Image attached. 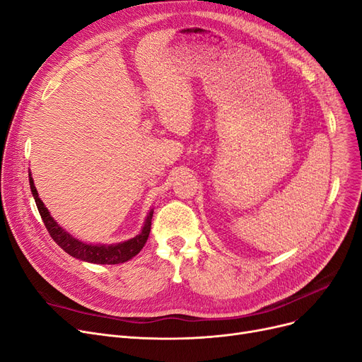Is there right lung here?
Returning <instances> with one entry per match:
<instances>
[{
  "label": "right lung",
  "instance_id": "1",
  "mask_svg": "<svg viewBox=\"0 0 362 362\" xmlns=\"http://www.w3.org/2000/svg\"><path fill=\"white\" fill-rule=\"evenodd\" d=\"M29 185H30V192H33V195H34V199H35V204L38 207V211L41 214L42 222H44L47 230H49L50 237L56 241V244L62 250H65L68 255H71L75 259H80V260H84L88 263H99V264H118V263H124V262L133 259L139 253V251L144 248V245L148 241L151 225H152V214H153L152 210L149 211V214L145 220L142 232L136 235L134 238L119 243V244H112V245L87 244V243H83L80 240L74 238L72 235H69L64 228H60L57 225V222H54V218L50 216V211L45 209L44 202L38 197L34 180H33V177H30V173H29Z\"/></svg>",
  "mask_w": 362,
  "mask_h": 362
}]
</instances>
